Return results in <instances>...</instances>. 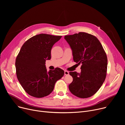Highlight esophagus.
<instances>
[{
    "label": "esophagus",
    "mask_w": 125,
    "mask_h": 125,
    "mask_svg": "<svg viewBox=\"0 0 125 125\" xmlns=\"http://www.w3.org/2000/svg\"><path fill=\"white\" fill-rule=\"evenodd\" d=\"M69 72L68 71H66V70H65L64 71V74L65 75H68L69 74Z\"/></svg>",
    "instance_id": "esophagus-1"
}]
</instances>
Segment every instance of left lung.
Returning <instances> with one entry per match:
<instances>
[{
    "mask_svg": "<svg viewBox=\"0 0 125 125\" xmlns=\"http://www.w3.org/2000/svg\"><path fill=\"white\" fill-rule=\"evenodd\" d=\"M64 39L73 52V61L82 64L81 73L70 72L73 81L70 92L81 98L94 95L105 79L107 59L102 46L95 36L85 32L66 35Z\"/></svg>",
    "mask_w": 125,
    "mask_h": 125,
    "instance_id": "1",
    "label": "left lung"
}]
</instances>
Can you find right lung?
<instances>
[{
  "mask_svg": "<svg viewBox=\"0 0 125 125\" xmlns=\"http://www.w3.org/2000/svg\"><path fill=\"white\" fill-rule=\"evenodd\" d=\"M61 36L40 34L26 41L17 57L15 66L18 80L29 95L42 98L50 94L56 82L64 75L60 68L47 71L45 61L51 58L53 45Z\"/></svg>",
  "mask_w": 125,
  "mask_h": 125,
  "instance_id": "1",
  "label": "right lung"
}]
</instances>
